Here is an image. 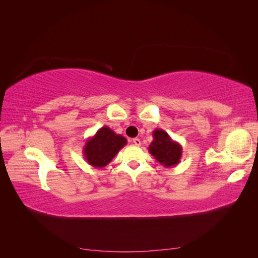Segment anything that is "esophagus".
<instances>
[{"label":"esophagus","instance_id":"1","mask_svg":"<svg viewBox=\"0 0 258 258\" xmlns=\"http://www.w3.org/2000/svg\"><path fill=\"white\" fill-rule=\"evenodd\" d=\"M132 143H134L136 146H140V145H141V140L138 139V138H135L134 140H132Z\"/></svg>","mask_w":258,"mask_h":258}]
</instances>
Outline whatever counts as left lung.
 Masks as SVG:
<instances>
[{"label": "left lung", "mask_w": 258, "mask_h": 258, "mask_svg": "<svg viewBox=\"0 0 258 258\" xmlns=\"http://www.w3.org/2000/svg\"><path fill=\"white\" fill-rule=\"evenodd\" d=\"M148 152L160 165L171 168L181 160L183 148L178 142L171 139L165 130L157 128L153 131V141L148 146Z\"/></svg>", "instance_id": "left-lung-1"}]
</instances>
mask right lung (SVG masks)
<instances>
[{"instance_id":"1","label":"right lung","mask_w":258,"mask_h":258,"mask_svg":"<svg viewBox=\"0 0 258 258\" xmlns=\"http://www.w3.org/2000/svg\"><path fill=\"white\" fill-rule=\"evenodd\" d=\"M126 144V138L115 134L107 126H103L95 136L87 139L83 154L85 159L93 168H104Z\"/></svg>"}]
</instances>
